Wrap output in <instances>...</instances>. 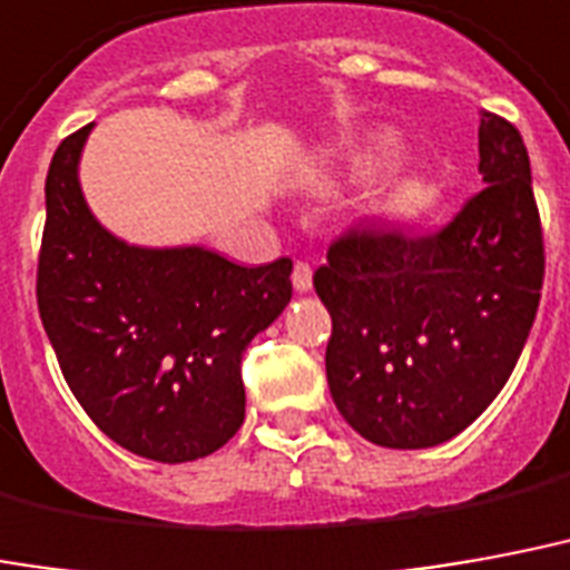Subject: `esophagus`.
<instances>
[{
    "label": "esophagus",
    "instance_id": "34e87169",
    "mask_svg": "<svg viewBox=\"0 0 570 570\" xmlns=\"http://www.w3.org/2000/svg\"><path fill=\"white\" fill-rule=\"evenodd\" d=\"M293 286H296V293H311V286H314V268L307 263H296V268H293Z\"/></svg>",
    "mask_w": 570,
    "mask_h": 570
}]
</instances>
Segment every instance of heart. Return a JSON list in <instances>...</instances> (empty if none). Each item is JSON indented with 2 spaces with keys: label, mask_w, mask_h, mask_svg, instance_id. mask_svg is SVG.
I'll use <instances>...</instances> for the list:
<instances>
[{
  "label": "heart",
  "mask_w": 570,
  "mask_h": 570,
  "mask_svg": "<svg viewBox=\"0 0 570 570\" xmlns=\"http://www.w3.org/2000/svg\"><path fill=\"white\" fill-rule=\"evenodd\" d=\"M435 199L438 196L432 184H425L420 178H402L386 189L383 210L390 217H399V220H416V217H423V214L432 210Z\"/></svg>",
  "instance_id": "obj_1"
}]
</instances>
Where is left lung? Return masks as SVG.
<instances>
[{
  "instance_id": "8db88e82",
  "label": "left lung",
  "mask_w": 570,
  "mask_h": 570,
  "mask_svg": "<svg viewBox=\"0 0 570 570\" xmlns=\"http://www.w3.org/2000/svg\"><path fill=\"white\" fill-rule=\"evenodd\" d=\"M483 187L435 235L347 232L314 286L332 314L326 377L365 441L444 444L487 411L520 360L543 284L532 166L517 126L480 117Z\"/></svg>"
}]
</instances>
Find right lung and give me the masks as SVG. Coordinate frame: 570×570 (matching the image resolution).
Wrapping results in <instances>:
<instances>
[{
	"label": "right lung",
	"mask_w": 570,
	"mask_h": 570,
	"mask_svg": "<svg viewBox=\"0 0 570 570\" xmlns=\"http://www.w3.org/2000/svg\"><path fill=\"white\" fill-rule=\"evenodd\" d=\"M90 126L50 159L38 314L92 423L135 456L193 462L244 423L242 356L293 298V263L138 247L92 217L78 163Z\"/></svg>",
	"instance_id": "add662e5"
}]
</instances>
